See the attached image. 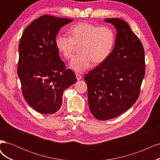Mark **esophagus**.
I'll return each mask as SVG.
<instances>
[{"label":"esophagus","instance_id":"34e87169","mask_svg":"<svg viewBox=\"0 0 160 160\" xmlns=\"http://www.w3.org/2000/svg\"><path fill=\"white\" fill-rule=\"evenodd\" d=\"M76 77H77V79L78 80V81H79V80L81 79L82 76H81V75H79V74H77V75H76Z\"/></svg>","mask_w":160,"mask_h":160}]
</instances>
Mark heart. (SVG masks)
<instances>
[{
	"label": "heart",
	"mask_w": 160,
	"mask_h": 160,
	"mask_svg": "<svg viewBox=\"0 0 160 160\" xmlns=\"http://www.w3.org/2000/svg\"><path fill=\"white\" fill-rule=\"evenodd\" d=\"M69 37L59 35L55 38L57 50L65 59H71L76 46L80 45V55L73 57L70 68L76 72H83L93 65L108 59L113 51L115 41V32L108 26L98 27L93 24L81 22L68 30Z\"/></svg>",
	"instance_id": "obj_1"
}]
</instances>
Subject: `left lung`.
<instances>
[{"instance_id":"left-lung-1","label":"left lung","mask_w":160,"mask_h":160,"mask_svg":"<svg viewBox=\"0 0 160 160\" xmlns=\"http://www.w3.org/2000/svg\"><path fill=\"white\" fill-rule=\"evenodd\" d=\"M117 31L108 59L87 74L91 113L99 120L118 117L136 102L145 75V54L141 41L121 18L104 19Z\"/></svg>"}]
</instances>
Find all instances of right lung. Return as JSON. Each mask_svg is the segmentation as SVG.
<instances>
[{
  "label": "right lung",
  "mask_w": 160,
  "mask_h": 160,
  "mask_svg": "<svg viewBox=\"0 0 160 160\" xmlns=\"http://www.w3.org/2000/svg\"><path fill=\"white\" fill-rule=\"evenodd\" d=\"M72 21L45 14L33 21L21 38L17 74L22 93L28 104L40 113L57 112L63 91L77 81L55 45L60 28Z\"/></svg>",
  "instance_id": "right-lung-1"
}]
</instances>
